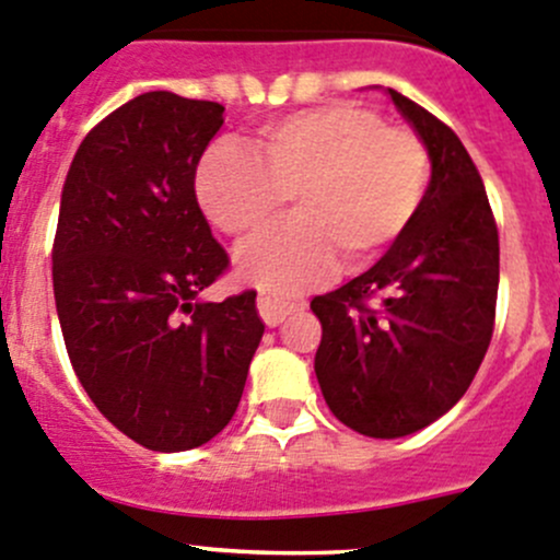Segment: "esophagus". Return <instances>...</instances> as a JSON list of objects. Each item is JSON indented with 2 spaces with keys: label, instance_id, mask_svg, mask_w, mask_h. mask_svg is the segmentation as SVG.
I'll list each match as a JSON object with an SVG mask.
<instances>
[{
  "label": "esophagus",
  "instance_id": "obj_1",
  "mask_svg": "<svg viewBox=\"0 0 560 560\" xmlns=\"http://www.w3.org/2000/svg\"><path fill=\"white\" fill-rule=\"evenodd\" d=\"M302 307L304 302H299V299H282L275 296V293H258V313H261L267 326H280L288 315L296 313V310Z\"/></svg>",
  "mask_w": 560,
  "mask_h": 560
}]
</instances>
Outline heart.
Segmentation results:
<instances>
[{
  "instance_id": "b5f03b06",
  "label": "heart",
  "mask_w": 560,
  "mask_h": 560,
  "mask_svg": "<svg viewBox=\"0 0 560 560\" xmlns=\"http://www.w3.org/2000/svg\"><path fill=\"white\" fill-rule=\"evenodd\" d=\"M431 180L425 142L355 102L267 124L258 155L215 145L196 172L205 215L229 237H256L288 196L296 215L240 253V275L293 293L337 267H366L412 226Z\"/></svg>"
}]
</instances>
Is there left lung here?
I'll return each mask as SVG.
<instances>
[{
  "instance_id": "1",
  "label": "left lung",
  "mask_w": 560,
  "mask_h": 560,
  "mask_svg": "<svg viewBox=\"0 0 560 560\" xmlns=\"http://www.w3.org/2000/svg\"><path fill=\"white\" fill-rule=\"evenodd\" d=\"M388 94L429 148L423 207L372 269L310 302L323 326V399L374 440L415 434L466 394L499 293V229L475 161L445 120Z\"/></svg>"
}]
</instances>
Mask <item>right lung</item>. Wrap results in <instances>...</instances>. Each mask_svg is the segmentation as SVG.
Returning a JSON list of instances; mask_svg holds the SVG:
<instances>
[{"label":"right lung","mask_w":560,"mask_h":560,"mask_svg":"<svg viewBox=\"0 0 560 560\" xmlns=\"http://www.w3.org/2000/svg\"><path fill=\"white\" fill-rule=\"evenodd\" d=\"M223 105L151 91L85 135L54 237L69 361L96 409L148 451L221 434L264 337L256 291L199 302L229 269L196 201Z\"/></svg>","instance_id":"1"}]
</instances>
